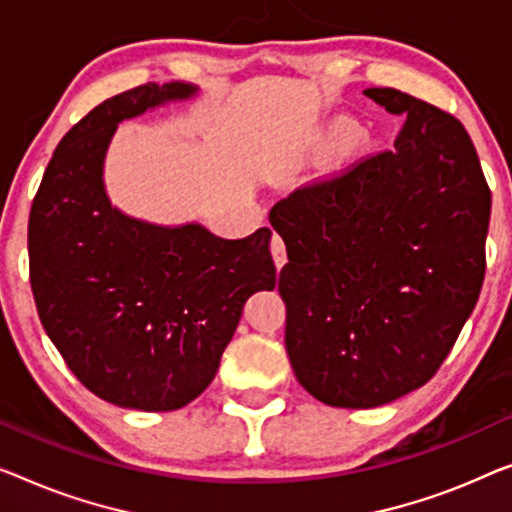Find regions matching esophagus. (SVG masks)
Masks as SVG:
<instances>
[{"label":"esophagus","instance_id":"esophagus-1","mask_svg":"<svg viewBox=\"0 0 512 512\" xmlns=\"http://www.w3.org/2000/svg\"><path fill=\"white\" fill-rule=\"evenodd\" d=\"M271 255H273V262H276L278 269L287 262L285 241H282V236L278 232H273V236H271Z\"/></svg>","mask_w":512,"mask_h":512}]
</instances>
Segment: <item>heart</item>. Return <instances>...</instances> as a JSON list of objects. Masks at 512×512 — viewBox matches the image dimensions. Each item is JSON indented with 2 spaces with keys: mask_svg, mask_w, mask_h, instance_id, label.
<instances>
[{
  "mask_svg": "<svg viewBox=\"0 0 512 512\" xmlns=\"http://www.w3.org/2000/svg\"><path fill=\"white\" fill-rule=\"evenodd\" d=\"M340 131H342V133H347V135H352V133H354V124H349V121H342V124H340Z\"/></svg>",
  "mask_w": 512,
  "mask_h": 512,
  "instance_id": "obj_1",
  "label": "heart"
}]
</instances>
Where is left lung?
Here are the masks:
<instances>
[{
  "instance_id": "left-lung-1",
  "label": "left lung",
  "mask_w": 512,
  "mask_h": 512,
  "mask_svg": "<svg viewBox=\"0 0 512 512\" xmlns=\"http://www.w3.org/2000/svg\"><path fill=\"white\" fill-rule=\"evenodd\" d=\"M365 96L407 114L381 151L294 190L269 218L287 246L285 347L319 402L372 409L434 377L476 308L492 193L453 114L391 87Z\"/></svg>"
}]
</instances>
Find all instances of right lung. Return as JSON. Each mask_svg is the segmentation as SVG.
<instances>
[{"instance_id": "obj_1", "label": "right lung", "mask_w": 512, "mask_h": 512, "mask_svg": "<svg viewBox=\"0 0 512 512\" xmlns=\"http://www.w3.org/2000/svg\"><path fill=\"white\" fill-rule=\"evenodd\" d=\"M197 94L188 82L128 89L57 144L29 213L38 317L73 375L105 402L172 411L213 377L243 305L276 287L271 230L220 239L200 223L154 225L112 207L103 163L124 119Z\"/></svg>"}]
</instances>
